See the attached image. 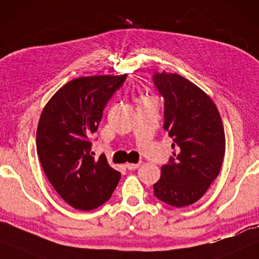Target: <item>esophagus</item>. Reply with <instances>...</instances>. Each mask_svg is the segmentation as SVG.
<instances>
[{
	"label": "esophagus",
	"mask_w": 259,
	"mask_h": 259,
	"mask_svg": "<svg viewBox=\"0 0 259 259\" xmlns=\"http://www.w3.org/2000/svg\"><path fill=\"white\" fill-rule=\"evenodd\" d=\"M140 165H141L140 163H128V164H125V167L128 170H135V169H137Z\"/></svg>",
	"instance_id": "34e87169"
}]
</instances>
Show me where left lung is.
Returning <instances> with one entry per match:
<instances>
[{
    "mask_svg": "<svg viewBox=\"0 0 259 259\" xmlns=\"http://www.w3.org/2000/svg\"><path fill=\"white\" fill-rule=\"evenodd\" d=\"M152 81L164 98L163 128L172 138L174 149L161 167L154 194L171 206H188L220 174L225 152L223 123L212 100L183 76L155 72Z\"/></svg>",
    "mask_w": 259,
    "mask_h": 259,
    "instance_id": "obj_1",
    "label": "left lung"
}]
</instances>
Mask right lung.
<instances>
[{"label":"right lung","mask_w":259,"mask_h":259,"mask_svg":"<svg viewBox=\"0 0 259 259\" xmlns=\"http://www.w3.org/2000/svg\"><path fill=\"white\" fill-rule=\"evenodd\" d=\"M125 78L105 75L72 79L50 98L39 117L36 149L43 171L57 194L77 210L104 204L121 178L104 155L95 159L90 137Z\"/></svg>","instance_id":"obj_1"}]
</instances>
